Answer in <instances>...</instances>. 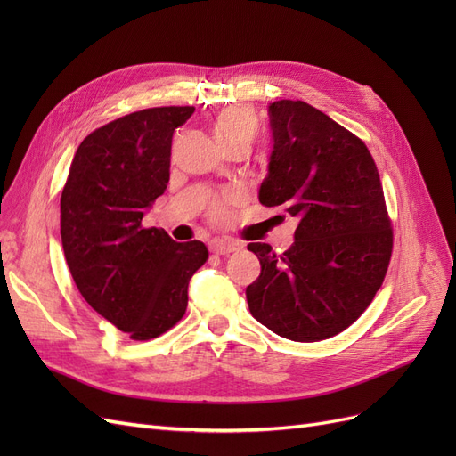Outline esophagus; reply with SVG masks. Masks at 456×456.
Masks as SVG:
<instances>
[{"label": "esophagus", "instance_id": "34e87169", "mask_svg": "<svg viewBox=\"0 0 456 456\" xmlns=\"http://www.w3.org/2000/svg\"><path fill=\"white\" fill-rule=\"evenodd\" d=\"M209 249L213 251V253H216V255H228V253H232V251H236L238 249V243H233V241H230V240H213L211 243H209Z\"/></svg>", "mask_w": 456, "mask_h": 456}]
</instances>
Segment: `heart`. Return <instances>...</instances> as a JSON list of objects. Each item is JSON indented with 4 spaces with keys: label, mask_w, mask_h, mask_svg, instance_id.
I'll return each instance as SVG.
<instances>
[{
    "label": "heart",
    "mask_w": 456,
    "mask_h": 456,
    "mask_svg": "<svg viewBox=\"0 0 456 456\" xmlns=\"http://www.w3.org/2000/svg\"><path fill=\"white\" fill-rule=\"evenodd\" d=\"M213 134L220 146L251 144L258 134V118L249 106L232 104L220 110L213 121ZM215 216H224L223 207H216Z\"/></svg>",
    "instance_id": "heart-1"
}]
</instances>
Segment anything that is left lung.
Listing matches in <instances>:
<instances>
[{
	"mask_svg": "<svg viewBox=\"0 0 456 456\" xmlns=\"http://www.w3.org/2000/svg\"><path fill=\"white\" fill-rule=\"evenodd\" d=\"M272 151L258 200L298 220L295 243L275 255L249 243L260 275L249 310L275 335L330 338L375 298L392 256V228L370 151L348 129L302 101L268 106Z\"/></svg>",
	"mask_w": 456,
	"mask_h": 456,
	"instance_id": "8db88e82",
	"label": "left lung"
}]
</instances>
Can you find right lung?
Wrapping results in <instances>:
<instances>
[{"label":"right lung","instance_id":"obj_1","mask_svg":"<svg viewBox=\"0 0 456 456\" xmlns=\"http://www.w3.org/2000/svg\"><path fill=\"white\" fill-rule=\"evenodd\" d=\"M194 106L133 112L76 150L61 196V238L87 305L133 340L169 330L186 312L188 283L209 251L176 243L142 216L169 183L171 142Z\"/></svg>","mask_w":456,"mask_h":456}]
</instances>
